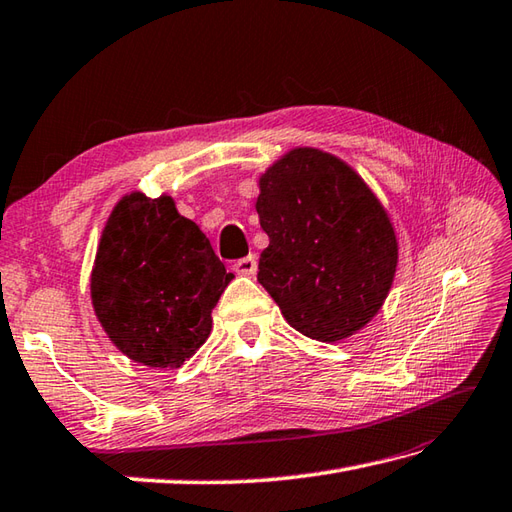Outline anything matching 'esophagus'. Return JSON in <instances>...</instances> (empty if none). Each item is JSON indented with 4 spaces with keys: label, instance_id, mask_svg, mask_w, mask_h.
Masks as SVG:
<instances>
[{
    "label": "esophagus",
    "instance_id": "esophagus-1",
    "mask_svg": "<svg viewBox=\"0 0 512 512\" xmlns=\"http://www.w3.org/2000/svg\"><path fill=\"white\" fill-rule=\"evenodd\" d=\"M256 269H258V263H256V256H252V254L241 258V260H236L234 263V271L241 276H254Z\"/></svg>",
    "mask_w": 512,
    "mask_h": 512
}]
</instances>
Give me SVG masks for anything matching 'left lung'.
Here are the masks:
<instances>
[{
    "mask_svg": "<svg viewBox=\"0 0 512 512\" xmlns=\"http://www.w3.org/2000/svg\"><path fill=\"white\" fill-rule=\"evenodd\" d=\"M269 245L258 283L302 336L338 342L378 314L398 267L391 218L362 176L329 152L294 148L260 174Z\"/></svg>",
    "mask_w": 512,
    "mask_h": 512,
    "instance_id": "8db88e82",
    "label": "left lung"
}]
</instances>
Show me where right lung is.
Returning <instances> with one entry per match:
<instances>
[{
    "mask_svg": "<svg viewBox=\"0 0 512 512\" xmlns=\"http://www.w3.org/2000/svg\"><path fill=\"white\" fill-rule=\"evenodd\" d=\"M229 274L174 198L125 194L101 232L92 307L114 347L152 369H179L212 331Z\"/></svg>",
    "mask_w": 512,
    "mask_h": 512,
    "instance_id": "obj_1",
    "label": "right lung"
}]
</instances>
